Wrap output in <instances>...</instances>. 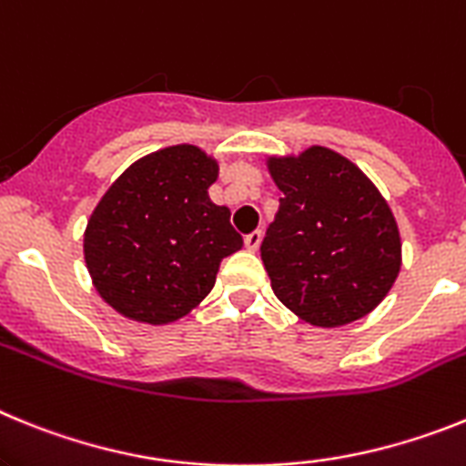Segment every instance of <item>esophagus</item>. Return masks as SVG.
Returning a JSON list of instances; mask_svg holds the SVG:
<instances>
[{
  "label": "esophagus",
  "instance_id": "1",
  "mask_svg": "<svg viewBox=\"0 0 466 466\" xmlns=\"http://www.w3.org/2000/svg\"><path fill=\"white\" fill-rule=\"evenodd\" d=\"M260 241H262V232H260V229H256V232L246 234L244 246H246V248H248V250H258V248H260Z\"/></svg>",
  "mask_w": 466,
  "mask_h": 466
}]
</instances>
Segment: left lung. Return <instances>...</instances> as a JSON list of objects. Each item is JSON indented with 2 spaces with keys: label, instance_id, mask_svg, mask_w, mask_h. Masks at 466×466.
Instances as JSON below:
<instances>
[{
  "label": "left lung",
  "instance_id": "8db88e82",
  "mask_svg": "<svg viewBox=\"0 0 466 466\" xmlns=\"http://www.w3.org/2000/svg\"><path fill=\"white\" fill-rule=\"evenodd\" d=\"M267 166L283 192L260 246L274 295L321 329L366 317L401 269L399 228L382 194L326 147Z\"/></svg>",
  "mask_w": 466,
  "mask_h": 466
}]
</instances>
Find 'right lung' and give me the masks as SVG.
I'll return each instance as SVG.
<instances>
[{"instance_id": "add662e5", "label": "right lung", "mask_w": 466, "mask_h": 466, "mask_svg": "<svg viewBox=\"0 0 466 466\" xmlns=\"http://www.w3.org/2000/svg\"><path fill=\"white\" fill-rule=\"evenodd\" d=\"M218 164L194 145L136 161L93 210L84 258L100 298L119 314L171 323L199 305L222 258L244 238L228 206L208 199Z\"/></svg>"}]
</instances>
